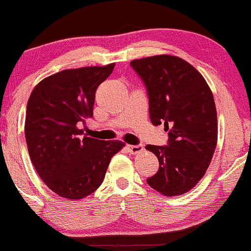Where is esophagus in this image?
I'll return each instance as SVG.
<instances>
[{
  "label": "esophagus",
  "instance_id": "obj_1",
  "mask_svg": "<svg viewBox=\"0 0 251 251\" xmlns=\"http://www.w3.org/2000/svg\"><path fill=\"white\" fill-rule=\"evenodd\" d=\"M126 149H128V151L131 154H137V153H141V152L144 151L143 145H128L126 146Z\"/></svg>",
  "mask_w": 251,
  "mask_h": 251
}]
</instances>
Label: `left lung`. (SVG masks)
Here are the masks:
<instances>
[{
    "mask_svg": "<svg viewBox=\"0 0 251 251\" xmlns=\"http://www.w3.org/2000/svg\"><path fill=\"white\" fill-rule=\"evenodd\" d=\"M130 64L145 83L152 125L164 123L169 136L167 146H145L159 160L158 172L146 181L164 196H180L201 180L216 151L212 91L200 71L178 56L155 55Z\"/></svg>",
    "mask_w": 251,
    "mask_h": 251,
    "instance_id": "obj_1",
    "label": "left lung"
}]
</instances>
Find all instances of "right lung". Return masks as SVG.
<instances>
[{
    "label": "right lung",
    "instance_id": "1",
    "mask_svg": "<svg viewBox=\"0 0 251 251\" xmlns=\"http://www.w3.org/2000/svg\"><path fill=\"white\" fill-rule=\"evenodd\" d=\"M115 63L62 70L39 82L27 101L25 138L44 183L60 197L82 200L102 183L121 141L84 136L80 125L93 116L97 87Z\"/></svg>",
    "mask_w": 251,
    "mask_h": 251
}]
</instances>
